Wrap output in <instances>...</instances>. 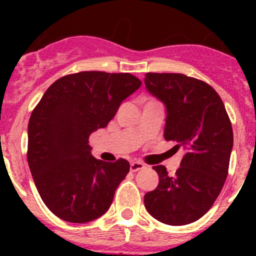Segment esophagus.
<instances>
[{
	"instance_id": "34e87169",
	"label": "esophagus",
	"mask_w": 256,
	"mask_h": 256,
	"mask_svg": "<svg viewBox=\"0 0 256 256\" xmlns=\"http://www.w3.org/2000/svg\"><path fill=\"white\" fill-rule=\"evenodd\" d=\"M144 168V164L141 162H130V172H137L141 170Z\"/></svg>"
}]
</instances>
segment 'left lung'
Listing matches in <instances>:
<instances>
[{
  "label": "left lung",
  "instance_id": "8db88e82",
  "mask_svg": "<svg viewBox=\"0 0 256 256\" xmlns=\"http://www.w3.org/2000/svg\"><path fill=\"white\" fill-rule=\"evenodd\" d=\"M148 91L166 108L164 138L186 154L170 177L156 165L159 184L144 195L151 216L169 226L198 220L212 206L226 182L234 146L224 104L208 83L178 73H148Z\"/></svg>",
  "mask_w": 256,
  "mask_h": 256
}]
</instances>
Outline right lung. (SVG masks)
Masks as SVG:
<instances>
[{"label": "right lung", "instance_id": "right-lung-1", "mask_svg": "<svg viewBox=\"0 0 256 256\" xmlns=\"http://www.w3.org/2000/svg\"><path fill=\"white\" fill-rule=\"evenodd\" d=\"M130 73L80 72L52 83L28 124V164L46 206L70 223L108 212L130 162L94 158L88 138L105 128L120 104L141 87Z\"/></svg>", "mask_w": 256, "mask_h": 256}]
</instances>
